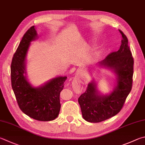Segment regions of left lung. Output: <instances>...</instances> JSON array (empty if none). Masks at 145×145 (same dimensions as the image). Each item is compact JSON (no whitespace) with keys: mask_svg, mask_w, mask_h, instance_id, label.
<instances>
[{"mask_svg":"<svg viewBox=\"0 0 145 145\" xmlns=\"http://www.w3.org/2000/svg\"><path fill=\"white\" fill-rule=\"evenodd\" d=\"M118 31L122 35L119 49L109 54L99 63L114 70L117 75L116 88L109 95H100L96 84L91 82L78 99L82 117L89 122H100L117 115L132 89L134 59L127 37L120 30Z\"/></svg>","mask_w":145,"mask_h":145,"instance_id":"obj_1","label":"left lung"}]
</instances>
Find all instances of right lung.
<instances>
[{
	"mask_svg": "<svg viewBox=\"0 0 145 145\" xmlns=\"http://www.w3.org/2000/svg\"><path fill=\"white\" fill-rule=\"evenodd\" d=\"M34 26L26 31L10 65L12 90L20 110L28 116L40 121H51L57 117L61 108L59 95L67 77L54 78L40 88H35L24 76L25 61L31 41L37 37Z\"/></svg>",
	"mask_w": 145,
	"mask_h": 145,
	"instance_id": "add662e5",
	"label": "right lung"
}]
</instances>
